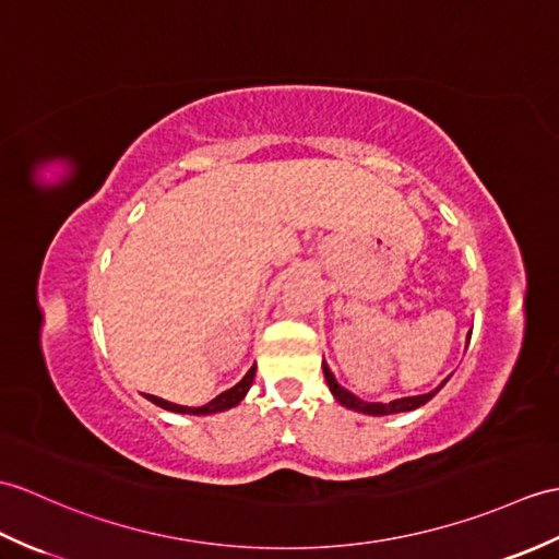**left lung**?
Wrapping results in <instances>:
<instances>
[{"instance_id": "8db88e82", "label": "left lung", "mask_w": 559, "mask_h": 559, "mask_svg": "<svg viewBox=\"0 0 559 559\" xmlns=\"http://www.w3.org/2000/svg\"><path fill=\"white\" fill-rule=\"evenodd\" d=\"M323 376H326V383H329V388H331V393L335 395V400L341 402V405H345V407H349V409H357V412H365V414H376V417H381V414H395V412H409V409H417V407H421V405H426L428 400H431L438 391H433V393H428V395H417V397H400V400H393V402H388V405H383V402H365V400H359L357 395H353L349 391H345V388L335 381V376L329 371V367L323 365Z\"/></svg>"}]
</instances>
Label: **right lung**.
I'll return each mask as SVG.
<instances>
[{
	"label": "right lung",
	"instance_id": "1",
	"mask_svg": "<svg viewBox=\"0 0 559 559\" xmlns=\"http://www.w3.org/2000/svg\"><path fill=\"white\" fill-rule=\"evenodd\" d=\"M254 369H257V367H252L248 373H245V379H242L240 383L233 385L230 391L216 395L212 402H206V405H202V407L174 405V402L162 400V397H157V395H147V400H152L154 405H159V407H164V409H168V412H178V414H214V412H224V409L236 407L238 402L245 397V393L250 391V385H252V381H254Z\"/></svg>",
	"mask_w": 559,
	"mask_h": 559
}]
</instances>
